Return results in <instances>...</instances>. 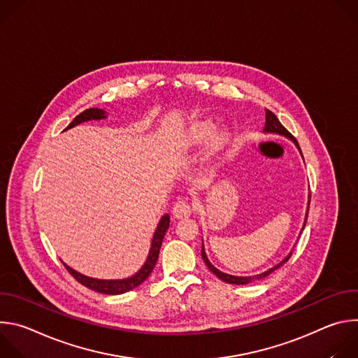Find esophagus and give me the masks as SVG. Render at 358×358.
<instances>
[{
	"mask_svg": "<svg viewBox=\"0 0 358 358\" xmlns=\"http://www.w3.org/2000/svg\"><path fill=\"white\" fill-rule=\"evenodd\" d=\"M192 214V206L185 201V199H178L174 207H173V215L177 218V220H184V218H188L189 215Z\"/></svg>",
	"mask_w": 358,
	"mask_h": 358,
	"instance_id": "esophagus-1",
	"label": "esophagus"
}]
</instances>
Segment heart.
<instances>
[{
    "instance_id": "1",
    "label": "heart",
    "mask_w": 358,
    "mask_h": 358,
    "mask_svg": "<svg viewBox=\"0 0 358 358\" xmlns=\"http://www.w3.org/2000/svg\"><path fill=\"white\" fill-rule=\"evenodd\" d=\"M214 133V123L208 120H199L195 122L187 131V138H185V145L188 148L196 147L202 144L203 141H207ZM228 140L227 131H217L213 136V140L210 143V156H215L220 152V150L225 145Z\"/></svg>"
}]
</instances>
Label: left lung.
Listing matches in <instances>:
<instances>
[{
	"label": "left lung",
	"instance_id": "1",
	"mask_svg": "<svg viewBox=\"0 0 358 358\" xmlns=\"http://www.w3.org/2000/svg\"><path fill=\"white\" fill-rule=\"evenodd\" d=\"M264 133H266V134H279V136H283V137H286V138H289L290 141H293V144L297 147V150L300 151V147H299V143L296 141V138L282 126V123L279 122V119L275 116V113H272L271 110H268L266 109V122H265V127H264ZM300 156H301V159H303V155H301V151H300ZM309 203H310V194H309V201H308V208H306V215H304V222H303V227H301V229H300V234H301V231L304 229V225H306V221H308V213H309ZM300 234H299V236H300ZM290 255H292V250L286 255V257L279 262V264H276L275 266H272V268H269L268 271H265V272H262V273H259V275H253V276H234V275H228V273H224V272H221L220 269H217L211 262H210V259H208V257H207V253H206V246H203V241H202V248H201V257H202V261L206 262V265L208 266V269L217 276V278H220L221 280H224V282H227V283H231V285H248V283H250V282H253V280H259V279H264V278H266L268 275H271L272 272H275L276 269H279L280 266H283V264H286L287 261H289V258H290Z\"/></svg>",
	"mask_w": 358,
	"mask_h": 358
}]
</instances>
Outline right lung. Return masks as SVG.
Instances as JSON below:
<instances>
[{
  "instance_id": "1",
  "label": "right lung",
  "mask_w": 358,
  "mask_h": 358,
  "mask_svg": "<svg viewBox=\"0 0 358 358\" xmlns=\"http://www.w3.org/2000/svg\"><path fill=\"white\" fill-rule=\"evenodd\" d=\"M105 119H108L106 110L97 109V108L86 109L79 116H76L73 119V122L65 130H69V129H72L75 126H79L80 123H86V122H92V120L99 122V120H105ZM169 227H170V215L164 214L160 218L155 234H152V239H151V243H150V250H148L145 262L143 264V266L134 275H131L129 278H123V279H97V278H90V276H86V275L72 269L65 262H62V264L65 265V268L69 271V273L79 283H82L83 286L92 289L94 292L103 293V294H122V293L130 292L134 287L140 286L148 278L151 271L155 269V266L157 264V259H159L160 248H162V243H163V239H164V235H166Z\"/></svg>"
}]
</instances>
